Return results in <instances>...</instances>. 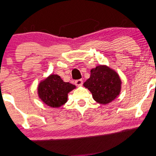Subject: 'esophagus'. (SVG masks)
I'll list each match as a JSON object with an SVG mask.
<instances>
[{
  "label": "esophagus",
  "instance_id": "1",
  "mask_svg": "<svg viewBox=\"0 0 156 156\" xmlns=\"http://www.w3.org/2000/svg\"><path fill=\"white\" fill-rule=\"evenodd\" d=\"M75 83H76V85L78 86H82V84H83V80H82V79L76 80V82H75Z\"/></svg>",
  "mask_w": 156,
  "mask_h": 156
}]
</instances>
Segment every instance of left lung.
<instances>
[{
    "instance_id": "obj_1",
    "label": "left lung",
    "mask_w": 156,
    "mask_h": 156,
    "mask_svg": "<svg viewBox=\"0 0 156 156\" xmlns=\"http://www.w3.org/2000/svg\"><path fill=\"white\" fill-rule=\"evenodd\" d=\"M84 87L91 91L93 99L99 104L107 105L120 94L121 80L115 70L107 65H98L91 70Z\"/></svg>"
}]
</instances>
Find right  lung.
Here are the masks:
<instances>
[{
    "label": "right lung",
    "instance_id": "add662e5",
    "mask_svg": "<svg viewBox=\"0 0 156 156\" xmlns=\"http://www.w3.org/2000/svg\"><path fill=\"white\" fill-rule=\"evenodd\" d=\"M76 88L73 84L63 81L58 75L51 74L39 83L37 94L44 104L58 108L67 102V94Z\"/></svg>",
    "mask_w": 156,
    "mask_h": 156
}]
</instances>
